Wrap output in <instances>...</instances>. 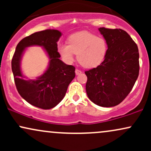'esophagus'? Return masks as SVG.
Returning a JSON list of instances; mask_svg holds the SVG:
<instances>
[{"instance_id": "34e87169", "label": "esophagus", "mask_w": 151, "mask_h": 151, "mask_svg": "<svg viewBox=\"0 0 151 151\" xmlns=\"http://www.w3.org/2000/svg\"><path fill=\"white\" fill-rule=\"evenodd\" d=\"M75 73H76V74H77V75H79V74H81V71L79 70H78V69H76V70H75Z\"/></svg>"}]
</instances>
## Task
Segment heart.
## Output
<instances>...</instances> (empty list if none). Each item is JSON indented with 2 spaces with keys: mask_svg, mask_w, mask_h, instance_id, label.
Returning a JSON list of instances; mask_svg holds the SVG:
<instances>
[{
  "mask_svg": "<svg viewBox=\"0 0 151 151\" xmlns=\"http://www.w3.org/2000/svg\"><path fill=\"white\" fill-rule=\"evenodd\" d=\"M69 44H60L58 50L67 63H72L76 54L83 67L93 68L104 60L107 52V43L104 38L91 32H79L69 37Z\"/></svg>",
  "mask_w": 151,
  "mask_h": 151,
  "instance_id": "heart-1",
  "label": "heart"
}]
</instances>
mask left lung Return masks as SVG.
Listing matches in <instances>:
<instances>
[{"label":"left lung","instance_id":"obj_1","mask_svg":"<svg viewBox=\"0 0 151 151\" xmlns=\"http://www.w3.org/2000/svg\"><path fill=\"white\" fill-rule=\"evenodd\" d=\"M107 43L104 60L96 68L86 71V91L95 104L115 106L131 91L139 74L137 45L121 29L99 28Z\"/></svg>","mask_w":151,"mask_h":151}]
</instances>
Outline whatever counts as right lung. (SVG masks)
<instances>
[{
	"label": "right lung",
	"mask_w": 151,
	"mask_h": 151,
	"mask_svg": "<svg viewBox=\"0 0 151 151\" xmlns=\"http://www.w3.org/2000/svg\"><path fill=\"white\" fill-rule=\"evenodd\" d=\"M61 36L60 31L51 29L35 32L18 43L12 59V71L18 93L26 101L38 108L50 109L56 106L65 97L69 84L75 77V67L60 60L58 42ZM30 46H42L50 60L44 73L34 80H27L20 67L25 49Z\"/></svg>",
	"instance_id": "right-lung-1"
}]
</instances>
